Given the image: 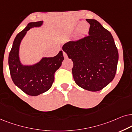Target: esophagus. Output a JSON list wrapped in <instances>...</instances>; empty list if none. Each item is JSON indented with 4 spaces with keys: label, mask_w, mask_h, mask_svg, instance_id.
Returning <instances> with one entry per match:
<instances>
[{
    "label": "esophagus",
    "mask_w": 132,
    "mask_h": 132,
    "mask_svg": "<svg viewBox=\"0 0 132 132\" xmlns=\"http://www.w3.org/2000/svg\"><path fill=\"white\" fill-rule=\"evenodd\" d=\"M63 56H64V57L65 58V59H67V58H68L67 54H66L65 52H63Z\"/></svg>",
    "instance_id": "esophagus-1"
}]
</instances>
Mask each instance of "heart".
<instances>
[{"mask_svg": "<svg viewBox=\"0 0 132 132\" xmlns=\"http://www.w3.org/2000/svg\"><path fill=\"white\" fill-rule=\"evenodd\" d=\"M88 30V26L86 23H82L80 24L78 27V32L80 34H84L87 32Z\"/></svg>", "mask_w": 132, "mask_h": 132, "instance_id": "obj_1", "label": "heart"}]
</instances>
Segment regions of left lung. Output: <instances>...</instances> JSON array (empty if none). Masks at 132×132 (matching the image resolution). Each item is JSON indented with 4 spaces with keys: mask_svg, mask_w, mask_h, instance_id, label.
<instances>
[{
    "mask_svg": "<svg viewBox=\"0 0 132 132\" xmlns=\"http://www.w3.org/2000/svg\"><path fill=\"white\" fill-rule=\"evenodd\" d=\"M86 21L90 24L89 36L68 42L62 49L73 63L75 83L85 90L96 92L113 80L118 52L109 31L95 19Z\"/></svg>",
    "mask_w": 132,
    "mask_h": 132,
    "instance_id": "8db88e82",
    "label": "left lung"
}]
</instances>
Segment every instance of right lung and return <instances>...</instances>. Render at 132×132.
<instances>
[{
	"mask_svg": "<svg viewBox=\"0 0 132 132\" xmlns=\"http://www.w3.org/2000/svg\"><path fill=\"white\" fill-rule=\"evenodd\" d=\"M43 23V21L29 23L15 37L8 57L12 80L23 92L31 96H37L51 87L54 73L64 60L63 51H60L55 57H43L39 62L33 65H23L20 62L19 48L22 39L28 30L34 27H40Z\"/></svg>",
	"mask_w": 132,
	"mask_h": 132,
	"instance_id": "obj_1",
	"label": "right lung"
}]
</instances>
